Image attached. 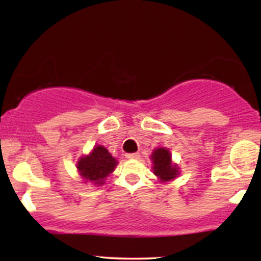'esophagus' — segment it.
Returning a JSON list of instances; mask_svg holds the SVG:
<instances>
[{"label":"esophagus","mask_w":261,"mask_h":261,"mask_svg":"<svg viewBox=\"0 0 261 261\" xmlns=\"http://www.w3.org/2000/svg\"><path fill=\"white\" fill-rule=\"evenodd\" d=\"M139 156H140V154L139 153H127V154H125V158L126 159H132V160H137V159H139Z\"/></svg>","instance_id":"esophagus-1"}]
</instances>
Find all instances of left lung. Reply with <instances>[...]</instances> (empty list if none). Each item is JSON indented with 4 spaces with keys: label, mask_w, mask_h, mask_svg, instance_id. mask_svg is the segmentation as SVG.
<instances>
[{
    "label": "left lung",
    "mask_w": 261,
    "mask_h": 261,
    "mask_svg": "<svg viewBox=\"0 0 261 261\" xmlns=\"http://www.w3.org/2000/svg\"><path fill=\"white\" fill-rule=\"evenodd\" d=\"M151 160L153 161V173L160 178L161 182H169L179 174V168L171 162L170 152L165 147L154 149Z\"/></svg>",
    "instance_id": "8db88e82"
}]
</instances>
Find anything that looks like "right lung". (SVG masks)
<instances>
[{
	"label": "right lung",
	"mask_w": 261,
	"mask_h": 261,
	"mask_svg": "<svg viewBox=\"0 0 261 261\" xmlns=\"http://www.w3.org/2000/svg\"><path fill=\"white\" fill-rule=\"evenodd\" d=\"M116 165V159L112 156L108 149L98 145L94 146L88 155L79 159L77 169L84 182H91L93 185H102L106 177L113 173Z\"/></svg>",
	"instance_id": "right-lung-1"
}]
</instances>
